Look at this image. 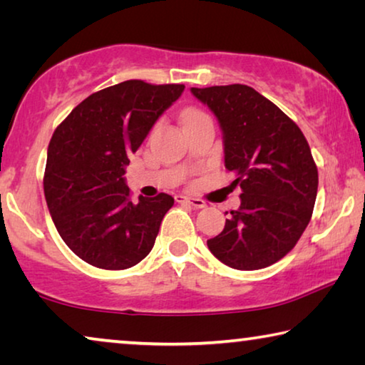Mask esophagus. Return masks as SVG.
I'll return each mask as SVG.
<instances>
[{
	"instance_id": "1",
	"label": "esophagus",
	"mask_w": 365,
	"mask_h": 365,
	"mask_svg": "<svg viewBox=\"0 0 365 365\" xmlns=\"http://www.w3.org/2000/svg\"><path fill=\"white\" fill-rule=\"evenodd\" d=\"M175 201H177V202H180V205H183V202H187V205H191V206L196 207V209H202V207H206V206H207V205H206V201L197 200V197L185 196V195H177V196H175Z\"/></svg>"
}]
</instances>
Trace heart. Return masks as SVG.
Here are the masks:
<instances>
[{
	"label": "heart",
	"instance_id": "heart-1",
	"mask_svg": "<svg viewBox=\"0 0 365 365\" xmlns=\"http://www.w3.org/2000/svg\"><path fill=\"white\" fill-rule=\"evenodd\" d=\"M205 113H202V110H200V109H195V108H190V109H187L183 113V123L187 122V120H190V119H193V117H197V115H202Z\"/></svg>",
	"mask_w": 365,
	"mask_h": 365
}]
</instances>
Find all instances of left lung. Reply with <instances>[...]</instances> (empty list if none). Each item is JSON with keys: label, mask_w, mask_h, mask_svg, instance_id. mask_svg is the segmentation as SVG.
Masks as SVG:
<instances>
[{"label": "left lung", "mask_w": 365, "mask_h": 365, "mask_svg": "<svg viewBox=\"0 0 365 365\" xmlns=\"http://www.w3.org/2000/svg\"><path fill=\"white\" fill-rule=\"evenodd\" d=\"M224 132L225 168L242 188V206L207 240L220 262L257 270L280 261L312 217L319 172L301 128L248 85L191 88Z\"/></svg>", "instance_id": "left-lung-1"}]
</instances>
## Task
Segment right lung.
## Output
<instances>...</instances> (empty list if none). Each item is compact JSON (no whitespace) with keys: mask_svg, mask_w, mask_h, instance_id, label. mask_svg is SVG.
Listing matches in <instances>:
<instances>
[{"mask_svg":"<svg viewBox=\"0 0 365 365\" xmlns=\"http://www.w3.org/2000/svg\"><path fill=\"white\" fill-rule=\"evenodd\" d=\"M183 88L127 80L90 95L54 130L43 190L58 233L82 261L123 270L150 255L174 197L159 193L133 202L123 174Z\"/></svg>","mask_w":365,"mask_h":365,"instance_id":"obj_1","label":"right lung"}]
</instances>
